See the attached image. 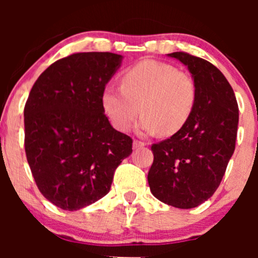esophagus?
I'll return each mask as SVG.
<instances>
[{"mask_svg": "<svg viewBox=\"0 0 258 258\" xmlns=\"http://www.w3.org/2000/svg\"><path fill=\"white\" fill-rule=\"evenodd\" d=\"M146 147V143L141 141H133V149H139V148Z\"/></svg>", "mask_w": 258, "mask_h": 258, "instance_id": "34e87169", "label": "esophagus"}]
</instances>
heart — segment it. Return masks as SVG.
<instances>
[{
    "instance_id": "obj_1",
    "label": "heart",
    "mask_w": 258,
    "mask_h": 258,
    "mask_svg": "<svg viewBox=\"0 0 258 258\" xmlns=\"http://www.w3.org/2000/svg\"><path fill=\"white\" fill-rule=\"evenodd\" d=\"M195 103L194 79L153 59L128 68L121 76V87L109 85L102 94L105 114L121 132L128 131L139 110L143 112L137 126L142 135H174L189 120Z\"/></svg>"
}]
</instances>
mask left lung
I'll list each match as a JSON object with an SVG mask.
<instances>
[{
    "label": "left lung",
    "mask_w": 258,
    "mask_h": 258,
    "mask_svg": "<svg viewBox=\"0 0 258 258\" xmlns=\"http://www.w3.org/2000/svg\"><path fill=\"white\" fill-rule=\"evenodd\" d=\"M197 85V103L186 123L172 137L153 144L148 173L156 199L193 209L211 198L235 149L239 109L232 86L215 65L184 52H173Z\"/></svg>",
    "instance_id": "left-lung-1"
}]
</instances>
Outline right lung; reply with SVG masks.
Returning a JSON list of instances; mask_svg holds the SVG:
<instances>
[{"mask_svg":"<svg viewBox=\"0 0 258 258\" xmlns=\"http://www.w3.org/2000/svg\"><path fill=\"white\" fill-rule=\"evenodd\" d=\"M121 61L110 52L59 59L38 76L26 100V159L41 193L60 209L76 211L102 199L131 155V137L110 125L102 104Z\"/></svg>","mask_w":258,"mask_h":258,"instance_id":"add662e5","label":"right lung"}]
</instances>
